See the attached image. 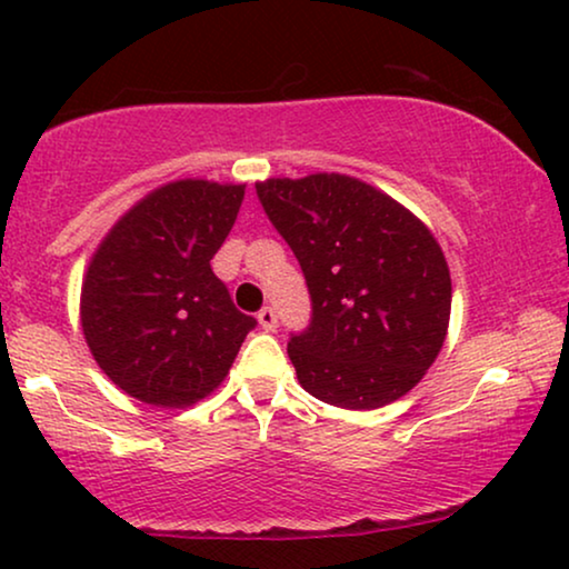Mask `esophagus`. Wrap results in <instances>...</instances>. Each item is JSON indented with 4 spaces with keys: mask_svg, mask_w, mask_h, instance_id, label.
I'll return each instance as SVG.
<instances>
[{
    "mask_svg": "<svg viewBox=\"0 0 569 569\" xmlns=\"http://www.w3.org/2000/svg\"><path fill=\"white\" fill-rule=\"evenodd\" d=\"M259 323L263 331H274L277 329V313L274 308H261L259 310Z\"/></svg>",
    "mask_w": 569,
    "mask_h": 569,
    "instance_id": "obj_1",
    "label": "esophagus"
}]
</instances>
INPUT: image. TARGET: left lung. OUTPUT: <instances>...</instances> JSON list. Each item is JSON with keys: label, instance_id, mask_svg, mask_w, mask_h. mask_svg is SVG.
Here are the masks:
<instances>
[{"label": "left lung", "instance_id": "8db88e82", "mask_svg": "<svg viewBox=\"0 0 569 569\" xmlns=\"http://www.w3.org/2000/svg\"><path fill=\"white\" fill-rule=\"evenodd\" d=\"M306 274L313 321L287 355L300 386L339 409H380L438 360L450 269L430 228L376 186L345 173L256 183Z\"/></svg>", "mask_w": 569, "mask_h": 569}]
</instances>
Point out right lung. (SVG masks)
<instances>
[{
    "label": "right lung",
    "instance_id": "obj_1",
    "mask_svg": "<svg viewBox=\"0 0 569 569\" xmlns=\"http://www.w3.org/2000/svg\"><path fill=\"white\" fill-rule=\"evenodd\" d=\"M246 183L178 178L127 209L82 277L80 323L98 368L131 399L183 409L228 376L251 316L232 306L212 256Z\"/></svg>",
    "mask_w": 569,
    "mask_h": 569
}]
</instances>
